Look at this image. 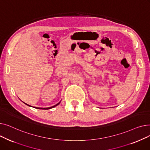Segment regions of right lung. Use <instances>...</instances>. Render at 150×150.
<instances>
[{
    "mask_svg": "<svg viewBox=\"0 0 150 150\" xmlns=\"http://www.w3.org/2000/svg\"><path fill=\"white\" fill-rule=\"evenodd\" d=\"M60 102H61V101L59 102L58 103H57V105H54V106H51V107H49V108H38V107H33V106H30V105H28V104H27V103H24V102H23V103H25L26 105H27V106H30V107H33V108H36V109H45V110H46V109H50L53 108H54L55 106H58V105L60 103Z\"/></svg>",
    "mask_w": 150,
    "mask_h": 150,
    "instance_id": "add662e5",
    "label": "right lung"
}]
</instances>
